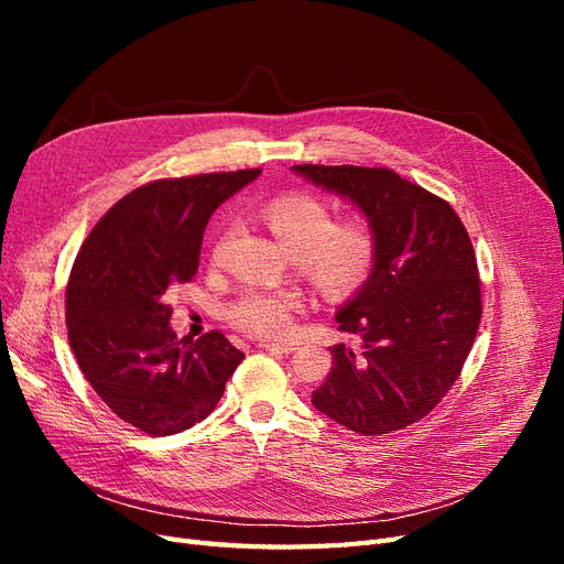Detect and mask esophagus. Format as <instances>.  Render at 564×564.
Listing matches in <instances>:
<instances>
[{
	"instance_id": "34e87169",
	"label": "esophagus",
	"mask_w": 564,
	"mask_h": 564,
	"mask_svg": "<svg viewBox=\"0 0 564 564\" xmlns=\"http://www.w3.org/2000/svg\"><path fill=\"white\" fill-rule=\"evenodd\" d=\"M259 348L263 350H278V352H294L296 350V344H278V340H259Z\"/></svg>"
}]
</instances>
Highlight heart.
I'll use <instances>...</instances> for the list:
<instances>
[{
    "mask_svg": "<svg viewBox=\"0 0 564 564\" xmlns=\"http://www.w3.org/2000/svg\"><path fill=\"white\" fill-rule=\"evenodd\" d=\"M265 226L317 292L344 299L360 289L377 261V237L362 220L336 224L329 204L311 195H284L263 212ZM220 253V245L214 251ZM303 299L294 289H247L230 308L232 327L251 336H284L294 329Z\"/></svg>",
    "mask_w": 564,
    "mask_h": 564,
    "instance_id": "obj_1",
    "label": "heart"
}]
</instances>
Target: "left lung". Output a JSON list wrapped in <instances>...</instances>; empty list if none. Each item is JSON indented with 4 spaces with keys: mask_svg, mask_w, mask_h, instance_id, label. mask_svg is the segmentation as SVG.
<instances>
[{
    "mask_svg": "<svg viewBox=\"0 0 564 564\" xmlns=\"http://www.w3.org/2000/svg\"><path fill=\"white\" fill-rule=\"evenodd\" d=\"M313 185L355 204L377 237V261L336 311L332 371L313 406L360 435L416 423L458 379L480 327V278L470 237L445 199L392 169L296 164Z\"/></svg>",
    "mask_w": 564,
    "mask_h": 564,
    "instance_id": "obj_1",
    "label": "left lung"
}]
</instances>
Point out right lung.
Segmentation results:
<instances>
[{
	"label": "right lung",
	"mask_w": 564,
	"mask_h": 564,
	"mask_svg": "<svg viewBox=\"0 0 564 564\" xmlns=\"http://www.w3.org/2000/svg\"><path fill=\"white\" fill-rule=\"evenodd\" d=\"M261 174L162 178L135 187L84 240L67 282L65 322L84 379L148 435L207 419L245 352L220 332L178 340L166 292L191 282L212 214Z\"/></svg>",
	"instance_id": "right-lung-1"
}]
</instances>
